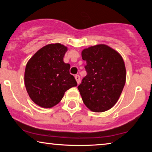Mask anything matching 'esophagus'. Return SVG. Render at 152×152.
I'll return each instance as SVG.
<instances>
[{
    "label": "esophagus",
    "mask_w": 152,
    "mask_h": 152,
    "mask_svg": "<svg viewBox=\"0 0 152 152\" xmlns=\"http://www.w3.org/2000/svg\"><path fill=\"white\" fill-rule=\"evenodd\" d=\"M75 77V80L77 81V84H80V76L79 75H76Z\"/></svg>",
    "instance_id": "esophagus-1"
}]
</instances>
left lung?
<instances>
[{
  "mask_svg": "<svg viewBox=\"0 0 152 152\" xmlns=\"http://www.w3.org/2000/svg\"><path fill=\"white\" fill-rule=\"evenodd\" d=\"M87 75L77 88L91 111L104 112L113 107L126 82V68L118 52L108 45H96L83 50Z\"/></svg>",
  "mask_w": 152,
  "mask_h": 152,
  "instance_id": "obj_1",
  "label": "left lung"
}]
</instances>
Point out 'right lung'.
<instances>
[{
  "label": "right lung",
  "instance_id": "obj_1",
  "mask_svg": "<svg viewBox=\"0 0 152 152\" xmlns=\"http://www.w3.org/2000/svg\"><path fill=\"white\" fill-rule=\"evenodd\" d=\"M67 48L60 43L43 47L29 60L25 70V86L31 99L43 108H51L65 92L77 85L70 74V66L64 62Z\"/></svg>",
  "mask_w": 152,
  "mask_h": 152
}]
</instances>
